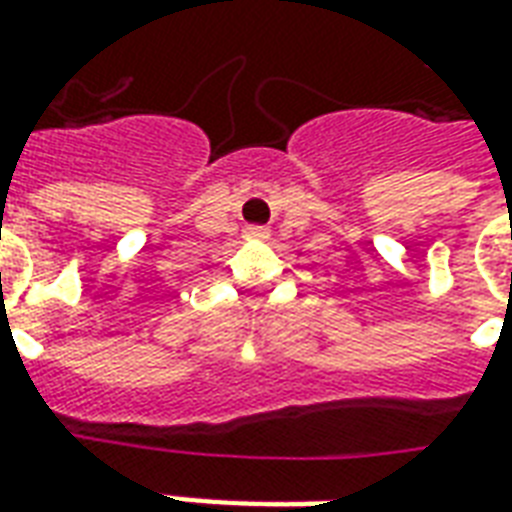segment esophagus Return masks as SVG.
I'll return each instance as SVG.
<instances>
[{
  "label": "esophagus",
  "mask_w": 512,
  "mask_h": 512,
  "mask_svg": "<svg viewBox=\"0 0 512 512\" xmlns=\"http://www.w3.org/2000/svg\"><path fill=\"white\" fill-rule=\"evenodd\" d=\"M246 235H249V238H257V241H263V238H268V230L266 227H249Z\"/></svg>",
  "instance_id": "1"
}]
</instances>
